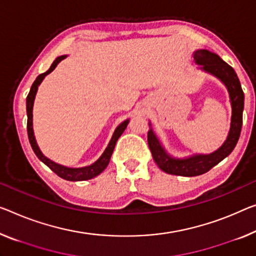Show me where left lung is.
<instances>
[{"instance_id":"left-lung-1","label":"left lung","mask_w":256,"mask_h":256,"mask_svg":"<svg viewBox=\"0 0 256 256\" xmlns=\"http://www.w3.org/2000/svg\"><path fill=\"white\" fill-rule=\"evenodd\" d=\"M194 60L199 70L202 72L218 78L229 92L231 104V122L230 130L226 140L218 150L208 154H192L184 158H175L166 151L161 144L158 136L153 132L151 121L148 122L150 130L148 132V143L150 148L153 160L158 167L167 174L178 176H198L205 174L210 169L216 166L218 162L226 158L234 151L239 140L242 126L244 111V92L240 81L236 74L234 70L226 64L218 54L207 49H198L194 52Z\"/></svg>"}]
</instances>
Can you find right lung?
<instances>
[{
    "label": "right lung",
    "instance_id": "1",
    "mask_svg": "<svg viewBox=\"0 0 256 256\" xmlns=\"http://www.w3.org/2000/svg\"><path fill=\"white\" fill-rule=\"evenodd\" d=\"M66 57H68L66 54H62V56L57 57L56 60H54L52 64H51L50 68L46 70V73L40 74V76L36 78V80L34 81L32 87H30L28 96H27V98H26L27 134H28V140H30V146H32L34 153L36 154L38 158L40 159L43 164H46V166H48L54 172H56V174L60 176V178H64L66 180H73V182H76V180H90V178H96L97 175H100V172H103L106 167H108V164L110 162V159H111V156L113 153V150H114V148H116V140H119V137L122 135L124 129L127 128V126L129 124V119L122 121V122L118 126V127L116 128L114 132H113L111 140H110L108 145L106 146L105 151L103 152V154H102L100 158H98L95 161V162L89 164V166L78 167V168L66 167V166H62V164H60L54 162V161L50 160L49 158H46V156L41 152L40 148H38V145L36 143V140H35V136H34V130H33V105H34V100H35V96H36L38 86L41 84L43 78L48 76V74L52 72V70L56 68V66L60 64V62L62 60H65Z\"/></svg>",
    "mask_w": 256,
    "mask_h": 256
}]
</instances>
